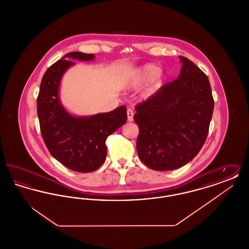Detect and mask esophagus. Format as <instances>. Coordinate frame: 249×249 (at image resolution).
I'll list each match as a JSON object with an SVG mask.
<instances>
[{
  "mask_svg": "<svg viewBox=\"0 0 249 249\" xmlns=\"http://www.w3.org/2000/svg\"><path fill=\"white\" fill-rule=\"evenodd\" d=\"M127 116H128V121H132L133 120V111L131 109L127 110Z\"/></svg>",
  "mask_w": 249,
  "mask_h": 249,
  "instance_id": "esophagus-1",
  "label": "esophagus"
}]
</instances>
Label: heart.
Instances as JSON below:
<instances>
[{"label": "heart", "instance_id": "b5f03b06", "mask_svg": "<svg viewBox=\"0 0 249 249\" xmlns=\"http://www.w3.org/2000/svg\"><path fill=\"white\" fill-rule=\"evenodd\" d=\"M159 71L160 67L153 63H146L140 66L128 77L125 82V87L128 89H136L153 78V85L151 89H155L161 83V74Z\"/></svg>", "mask_w": 249, "mask_h": 249}]
</instances>
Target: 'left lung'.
<instances>
[{"mask_svg":"<svg viewBox=\"0 0 249 249\" xmlns=\"http://www.w3.org/2000/svg\"><path fill=\"white\" fill-rule=\"evenodd\" d=\"M179 57L178 78L135 107L138 156L156 171L176 170L192 160L207 138L213 116L208 77L191 60Z\"/></svg>","mask_w":249,"mask_h":249,"instance_id":"left-lung-1","label":"left lung"}]
</instances>
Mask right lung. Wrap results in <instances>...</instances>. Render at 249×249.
<instances>
[{
  "mask_svg": "<svg viewBox=\"0 0 249 249\" xmlns=\"http://www.w3.org/2000/svg\"><path fill=\"white\" fill-rule=\"evenodd\" d=\"M93 54L71 52L45 72L37 97L40 130L48 151L74 172L90 173L107 159V137L127 121L125 106L90 117H74L62 107L59 84L64 72L75 63L69 59L92 60Z\"/></svg>",
  "mask_w": 249,
  "mask_h": 249,
  "instance_id": "obj_1",
  "label": "right lung"
}]
</instances>
